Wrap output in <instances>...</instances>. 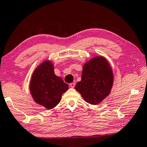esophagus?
I'll use <instances>...</instances> for the list:
<instances>
[{"instance_id": "obj_1", "label": "esophagus", "mask_w": 147, "mask_h": 147, "mask_svg": "<svg viewBox=\"0 0 147 147\" xmlns=\"http://www.w3.org/2000/svg\"><path fill=\"white\" fill-rule=\"evenodd\" d=\"M75 86H76V83H71L69 84V86H70L71 88H74V87H75Z\"/></svg>"}]
</instances>
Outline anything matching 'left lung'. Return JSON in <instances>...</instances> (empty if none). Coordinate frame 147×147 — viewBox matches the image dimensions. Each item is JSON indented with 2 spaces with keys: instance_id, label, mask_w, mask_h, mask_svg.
<instances>
[{
  "instance_id": "1",
  "label": "left lung",
  "mask_w": 147,
  "mask_h": 147,
  "mask_svg": "<svg viewBox=\"0 0 147 147\" xmlns=\"http://www.w3.org/2000/svg\"><path fill=\"white\" fill-rule=\"evenodd\" d=\"M114 83L112 67L102 56L94 57L83 67L81 81L75 86L84 101L96 105L109 96Z\"/></svg>"
}]
</instances>
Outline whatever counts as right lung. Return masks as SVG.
<instances>
[{
	"label": "right lung",
	"instance_id": "1",
	"mask_svg": "<svg viewBox=\"0 0 147 147\" xmlns=\"http://www.w3.org/2000/svg\"><path fill=\"white\" fill-rule=\"evenodd\" d=\"M68 89V84L54 73L50 61H44L33 72L30 83L31 95L36 103L46 109L55 107Z\"/></svg>",
	"mask_w": 147,
	"mask_h": 147
}]
</instances>
